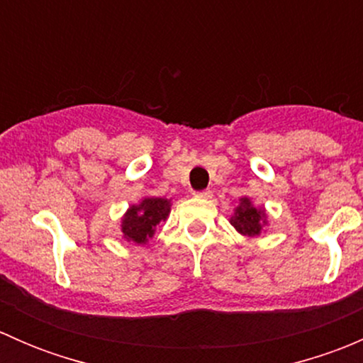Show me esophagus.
<instances>
[{
    "instance_id": "esophagus-1",
    "label": "esophagus",
    "mask_w": 363,
    "mask_h": 363,
    "mask_svg": "<svg viewBox=\"0 0 363 363\" xmlns=\"http://www.w3.org/2000/svg\"><path fill=\"white\" fill-rule=\"evenodd\" d=\"M193 195L196 196V199H203V200H208L212 199V191L211 189H202V191H195Z\"/></svg>"
}]
</instances>
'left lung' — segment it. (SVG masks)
<instances>
[{"label":"left lung","instance_id":"8db88e82","mask_svg":"<svg viewBox=\"0 0 363 363\" xmlns=\"http://www.w3.org/2000/svg\"><path fill=\"white\" fill-rule=\"evenodd\" d=\"M230 223L242 235L256 237L262 233L263 226L267 225V216L263 208L255 207L251 200L244 196V199L239 200V205H237Z\"/></svg>","mask_w":363,"mask_h":363}]
</instances>
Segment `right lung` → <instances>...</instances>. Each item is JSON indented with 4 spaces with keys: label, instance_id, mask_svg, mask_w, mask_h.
Instances as JSON below:
<instances>
[{
    "label": "right lung",
    "instance_id": "1",
    "mask_svg": "<svg viewBox=\"0 0 363 363\" xmlns=\"http://www.w3.org/2000/svg\"><path fill=\"white\" fill-rule=\"evenodd\" d=\"M170 212V200L167 199H144L140 203L131 205L121 221V232L128 242L147 244L155 235L156 226L161 221H167Z\"/></svg>",
    "mask_w": 363,
    "mask_h": 363
}]
</instances>
